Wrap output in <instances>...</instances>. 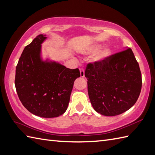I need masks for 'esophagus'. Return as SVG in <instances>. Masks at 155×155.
I'll return each instance as SVG.
<instances>
[{"label":"esophagus","mask_w":155,"mask_h":155,"mask_svg":"<svg viewBox=\"0 0 155 155\" xmlns=\"http://www.w3.org/2000/svg\"><path fill=\"white\" fill-rule=\"evenodd\" d=\"M80 74L81 77H84V71L83 69H81L80 70Z\"/></svg>","instance_id":"obj_1"}]
</instances>
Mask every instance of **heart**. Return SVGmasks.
I'll return each instance as SVG.
<instances>
[{"instance_id":"obj_1","label":"heart","mask_w":155,"mask_h":155,"mask_svg":"<svg viewBox=\"0 0 155 155\" xmlns=\"http://www.w3.org/2000/svg\"><path fill=\"white\" fill-rule=\"evenodd\" d=\"M102 48V45L100 44H94L91 45L89 47L85 49L83 52L84 54H91L96 53L97 52ZM110 54V50L108 47H104L96 54L93 58V62H101L104 59H106Z\"/></svg>"}]
</instances>
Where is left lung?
Returning <instances> with one entry per match:
<instances>
[{
	"mask_svg": "<svg viewBox=\"0 0 155 155\" xmlns=\"http://www.w3.org/2000/svg\"><path fill=\"white\" fill-rule=\"evenodd\" d=\"M91 103L97 113L107 117L124 113L139 98L142 77L139 65L131 48L111 55L101 62L87 64Z\"/></svg>",
	"mask_w": 155,
	"mask_h": 155,
	"instance_id": "1",
	"label": "left lung"
}]
</instances>
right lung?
I'll return each mask as SVG.
<instances>
[{
  "label": "right lung",
  "mask_w": 155,
  "mask_h": 155,
  "mask_svg": "<svg viewBox=\"0 0 155 155\" xmlns=\"http://www.w3.org/2000/svg\"><path fill=\"white\" fill-rule=\"evenodd\" d=\"M47 37L39 35L25 47L16 68L15 87L20 101L35 115L61 116L67 110L78 68L70 69L41 57V44Z\"/></svg>",
  "instance_id": "right-lung-1"
}]
</instances>
